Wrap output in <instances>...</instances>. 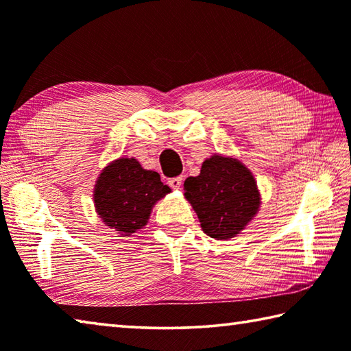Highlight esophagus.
<instances>
[{
  "mask_svg": "<svg viewBox=\"0 0 351 351\" xmlns=\"http://www.w3.org/2000/svg\"><path fill=\"white\" fill-rule=\"evenodd\" d=\"M182 182H183L182 177H172V179L168 180V185H169L172 189H180Z\"/></svg>",
  "mask_w": 351,
  "mask_h": 351,
  "instance_id": "34e87169",
  "label": "esophagus"
}]
</instances>
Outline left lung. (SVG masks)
<instances>
[{
    "label": "left lung",
    "instance_id": "1",
    "mask_svg": "<svg viewBox=\"0 0 351 351\" xmlns=\"http://www.w3.org/2000/svg\"><path fill=\"white\" fill-rule=\"evenodd\" d=\"M205 234L217 241L237 236L259 211L261 194L251 171L237 158L214 154L197 177L183 183Z\"/></svg>",
    "mask_w": 351,
    "mask_h": 351
}]
</instances>
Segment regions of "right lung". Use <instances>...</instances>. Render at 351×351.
Masks as SVG:
<instances>
[{"instance_id":"obj_1","label":"right lung","mask_w":351,"mask_h":351,"mask_svg":"<svg viewBox=\"0 0 351 351\" xmlns=\"http://www.w3.org/2000/svg\"><path fill=\"white\" fill-rule=\"evenodd\" d=\"M171 193L160 174L147 171L135 158H117L101 171L94 189L95 211L104 225L131 236L143 228L156 202Z\"/></svg>"}]
</instances>
